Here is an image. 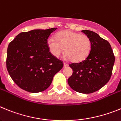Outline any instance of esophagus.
<instances>
[{
    "instance_id": "34e87169",
    "label": "esophagus",
    "mask_w": 121,
    "mask_h": 121,
    "mask_svg": "<svg viewBox=\"0 0 121 121\" xmlns=\"http://www.w3.org/2000/svg\"><path fill=\"white\" fill-rule=\"evenodd\" d=\"M68 66H69V65L67 63H64V67L65 68H66V67H68Z\"/></svg>"
}]
</instances>
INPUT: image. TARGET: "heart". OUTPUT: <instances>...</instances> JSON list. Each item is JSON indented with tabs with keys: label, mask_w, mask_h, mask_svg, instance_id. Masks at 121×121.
Returning a JSON list of instances; mask_svg holds the SVG:
<instances>
[{
	"label": "heart",
	"mask_w": 121,
	"mask_h": 121,
	"mask_svg": "<svg viewBox=\"0 0 121 121\" xmlns=\"http://www.w3.org/2000/svg\"><path fill=\"white\" fill-rule=\"evenodd\" d=\"M48 45L50 52L55 57H59L64 52L73 63L82 62L86 58L91 49L90 38L84 34L66 30L60 31L55 38H50Z\"/></svg>",
	"instance_id": "obj_1"
}]
</instances>
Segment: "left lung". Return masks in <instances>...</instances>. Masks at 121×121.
I'll return each mask as SVG.
<instances>
[{
    "label": "left lung",
    "mask_w": 121,
    "mask_h": 121,
    "mask_svg": "<svg viewBox=\"0 0 121 121\" xmlns=\"http://www.w3.org/2000/svg\"><path fill=\"white\" fill-rule=\"evenodd\" d=\"M82 31L90 38L91 51L83 61L69 64L73 73L68 82L74 91L90 94L98 91L110 80L115 57L108 41L91 30Z\"/></svg>",
    "instance_id": "obj_1"
}]
</instances>
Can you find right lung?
Masks as SVG:
<instances>
[{
  "mask_svg": "<svg viewBox=\"0 0 121 121\" xmlns=\"http://www.w3.org/2000/svg\"><path fill=\"white\" fill-rule=\"evenodd\" d=\"M56 28L21 32L7 49V69L14 82L30 92L46 90L63 62L51 53L48 38Z\"/></svg>",
  "mask_w": 121,
  "mask_h": 121,
  "instance_id": "obj_1",
  "label": "right lung"
}]
</instances>
